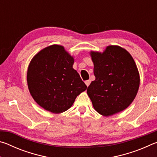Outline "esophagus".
I'll return each instance as SVG.
<instances>
[{"label":"esophagus","instance_id":"1","mask_svg":"<svg viewBox=\"0 0 157 157\" xmlns=\"http://www.w3.org/2000/svg\"><path fill=\"white\" fill-rule=\"evenodd\" d=\"M90 83H91V80H90V79H89V80L85 81V84H86V85L87 86H89Z\"/></svg>","mask_w":157,"mask_h":157}]
</instances>
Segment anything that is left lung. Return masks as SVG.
I'll return each mask as SVG.
<instances>
[{
	"instance_id": "1",
	"label": "left lung",
	"mask_w": 157,
	"mask_h": 157,
	"mask_svg": "<svg viewBox=\"0 0 157 157\" xmlns=\"http://www.w3.org/2000/svg\"><path fill=\"white\" fill-rule=\"evenodd\" d=\"M95 79L87 89L95 110L109 116L125 109L139 91L140 76L134 59L125 49L109 46L104 52H90Z\"/></svg>"
}]
</instances>
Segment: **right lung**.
I'll return each instance as SVG.
<instances>
[{
    "label": "right lung",
    "mask_w": 157,
    "mask_h": 157,
    "mask_svg": "<svg viewBox=\"0 0 157 157\" xmlns=\"http://www.w3.org/2000/svg\"><path fill=\"white\" fill-rule=\"evenodd\" d=\"M73 63V57L59 45L45 48L32 59L27 73L28 89L44 109L53 113L66 111L86 89Z\"/></svg>",
    "instance_id": "add662e5"
}]
</instances>
